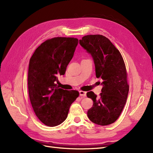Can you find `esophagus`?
Wrapping results in <instances>:
<instances>
[{
	"mask_svg": "<svg viewBox=\"0 0 153 153\" xmlns=\"http://www.w3.org/2000/svg\"><path fill=\"white\" fill-rule=\"evenodd\" d=\"M79 93H80V95L81 96L85 97V96H86V93H87V92H85V91H79Z\"/></svg>",
	"mask_w": 153,
	"mask_h": 153,
	"instance_id": "esophagus-1",
	"label": "esophagus"
}]
</instances>
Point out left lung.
<instances>
[{
    "mask_svg": "<svg viewBox=\"0 0 153 153\" xmlns=\"http://www.w3.org/2000/svg\"><path fill=\"white\" fill-rule=\"evenodd\" d=\"M79 43L91 55L95 64L96 76L103 80L100 98L92 91L87 96L93 101L87 111L91 121L101 126L114 123L126 104L129 85L126 66L122 55L111 41L102 35H87Z\"/></svg>",
    "mask_w": 153,
    "mask_h": 153,
    "instance_id": "1",
    "label": "left lung"
}]
</instances>
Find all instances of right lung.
Returning <instances> with one entry per match:
<instances>
[{"label":"right lung","instance_id":"add662e5","mask_svg":"<svg viewBox=\"0 0 153 153\" xmlns=\"http://www.w3.org/2000/svg\"><path fill=\"white\" fill-rule=\"evenodd\" d=\"M78 40L57 37L45 41L30 59L28 89L36 116L45 125L53 127L65 121L69 107L79 96L77 91H66L55 84L64 75L72 59Z\"/></svg>","mask_w":153,"mask_h":153}]
</instances>
